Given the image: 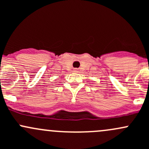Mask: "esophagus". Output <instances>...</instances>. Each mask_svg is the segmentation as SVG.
Instances as JSON below:
<instances>
[{
	"label": "esophagus",
	"instance_id": "34e87169",
	"mask_svg": "<svg viewBox=\"0 0 149 149\" xmlns=\"http://www.w3.org/2000/svg\"><path fill=\"white\" fill-rule=\"evenodd\" d=\"M75 71H77V70H75Z\"/></svg>",
	"mask_w": 149,
	"mask_h": 149
}]
</instances>
